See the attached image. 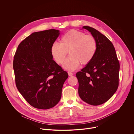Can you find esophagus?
<instances>
[{"instance_id": "obj_1", "label": "esophagus", "mask_w": 134, "mask_h": 134, "mask_svg": "<svg viewBox=\"0 0 134 134\" xmlns=\"http://www.w3.org/2000/svg\"><path fill=\"white\" fill-rule=\"evenodd\" d=\"M68 74L69 76H72V75H74L73 73H72V72H69V71L68 72Z\"/></svg>"}]
</instances>
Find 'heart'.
Instances as JSON below:
<instances>
[{"label": "heart", "mask_w": 134, "mask_h": 134, "mask_svg": "<svg viewBox=\"0 0 134 134\" xmlns=\"http://www.w3.org/2000/svg\"><path fill=\"white\" fill-rule=\"evenodd\" d=\"M98 42L94 36L71 30L61 37L60 44L54 43L50 49L53 60L58 64H63L68 53L70 55L65 60L64 67L68 70L77 69L82 65L89 64L97 53Z\"/></svg>", "instance_id": "obj_1"}]
</instances>
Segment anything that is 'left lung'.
<instances>
[{"instance_id": "left-lung-1", "label": "left lung", "mask_w": 134, "mask_h": 134, "mask_svg": "<svg viewBox=\"0 0 134 134\" xmlns=\"http://www.w3.org/2000/svg\"><path fill=\"white\" fill-rule=\"evenodd\" d=\"M83 29L96 38L98 49L92 61L76 74L79 94L86 103L98 105L106 102L116 92L120 64L113 44L105 35L90 26Z\"/></svg>"}]
</instances>
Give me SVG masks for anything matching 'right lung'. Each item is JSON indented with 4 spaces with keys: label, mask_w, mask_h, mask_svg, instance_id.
Returning a JSON list of instances; mask_svg holds the SVG:
<instances>
[{
    "label": "right lung",
    "mask_w": 134,
    "mask_h": 134,
    "mask_svg": "<svg viewBox=\"0 0 134 134\" xmlns=\"http://www.w3.org/2000/svg\"><path fill=\"white\" fill-rule=\"evenodd\" d=\"M60 34L54 29L34 32L18 45L13 68L16 87L37 109L54 107L62 97L68 73L52 59L50 49Z\"/></svg>",
    "instance_id": "obj_1"
}]
</instances>
